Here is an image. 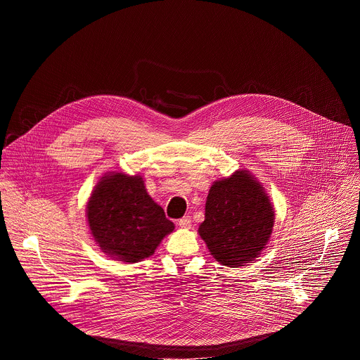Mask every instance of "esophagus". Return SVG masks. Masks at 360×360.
<instances>
[{
    "instance_id": "1",
    "label": "esophagus",
    "mask_w": 360,
    "mask_h": 360,
    "mask_svg": "<svg viewBox=\"0 0 360 360\" xmlns=\"http://www.w3.org/2000/svg\"><path fill=\"white\" fill-rule=\"evenodd\" d=\"M191 224H192L191 217H184V218H181V219L178 221V225H179L181 228H185V229L191 228Z\"/></svg>"
}]
</instances>
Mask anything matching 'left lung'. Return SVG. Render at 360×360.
<instances>
[{"label": "left lung", "instance_id": "1", "mask_svg": "<svg viewBox=\"0 0 360 360\" xmlns=\"http://www.w3.org/2000/svg\"><path fill=\"white\" fill-rule=\"evenodd\" d=\"M274 222L265 188L249 171L239 169L211 186L198 232L219 264L238 268L252 264L265 249Z\"/></svg>", "mask_w": 360, "mask_h": 360}]
</instances>
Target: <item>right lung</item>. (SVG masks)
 Here are the masks:
<instances>
[{
	"mask_svg": "<svg viewBox=\"0 0 360 360\" xmlns=\"http://www.w3.org/2000/svg\"><path fill=\"white\" fill-rule=\"evenodd\" d=\"M86 221L94 240L110 258L134 264L150 256L175 229L141 175L108 172L95 185Z\"/></svg>",
	"mask_w": 360,
	"mask_h": 360,
	"instance_id": "1",
	"label": "right lung"
}]
</instances>
